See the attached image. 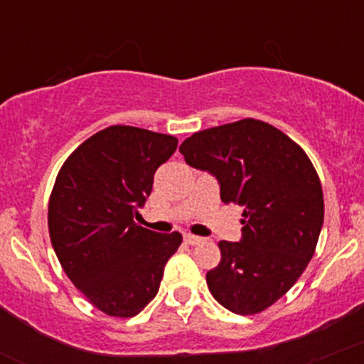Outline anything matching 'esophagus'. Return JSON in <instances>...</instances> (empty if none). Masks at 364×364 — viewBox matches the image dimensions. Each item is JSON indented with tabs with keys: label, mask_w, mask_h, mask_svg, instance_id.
Segmentation results:
<instances>
[{
	"label": "esophagus",
	"mask_w": 364,
	"mask_h": 364,
	"mask_svg": "<svg viewBox=\"0 0 364 364\" xmlns=\"http://www.w3.org/2000/svg\"><path fill=\"white\" fill-rule=\"evenodd\" d=\"M183 242L189 243V245H198V243L203 242V238H201V237H196V235L186 233V235H183Z\"/></svg>",
	"instance_id": "1"
}]
</instances>
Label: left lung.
I'll return each mask as SVG.
<instances>
[{
    "instance_id": "1",
    "label": "left lung",
    "mask_w": 364,
    "mask_h": 364,
    "mask_svg": "<svg viewBox=\"0 0 364 364\" xmlns=\"http://www.w3.org/2000/svg\"><path fill=\"white\" fill-rule=\"evenodd\" d=\"M189 166L219 182L220 200L243 207L240 242H219L208 289L228 310L257 314L282 298L312 259L324 198L309 156L256 119L210 127L183 140Z\"/></svg>"
}]
</instances>
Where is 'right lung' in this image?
Masks as SVG:
<instances>
[{"instance_id": "add662e5", "label": "right lung", "mask_w": 364, "mask_h": 364, "mask_svg": "<svg viewBox=\"0 0 364 364\" xmlns=\"http://www.w3.org/2000/svg\"><path fill=\"white\" fill-rule=\"evenodd\" d=\"M177 144L171 134L110 126L87 138L55 178L48 201L52 247L75 287L108 316L140 314L181 245L178 231L161 235L133 220Z\"/></svg>"}]
</instances>
